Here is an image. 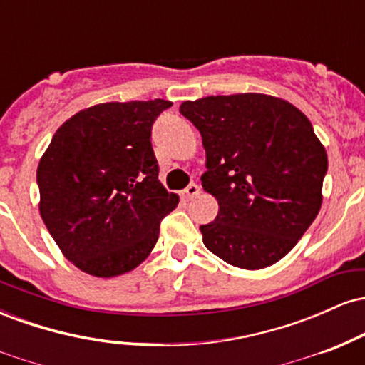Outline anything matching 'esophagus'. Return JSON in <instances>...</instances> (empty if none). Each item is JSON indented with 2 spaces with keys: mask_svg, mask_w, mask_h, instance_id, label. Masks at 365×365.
<instances>
[{
  "mask_svg": "<svg viewBox=\"0 0 365 365\" xmlns=\"http://www.w3.org/2000/svg\"><path fill=\"white\" fill-rule=\"evenodd\" d=\"M199 194H200V187L197 185V183H190V185H188L185 190L182 192V197L185 200H192L194 197H197Z\"/></svg>",
  "mask_w": 365,
  "mask_h": 365,
  "instance_id": "1",
  "label": "esophagus"
}]
</instances>
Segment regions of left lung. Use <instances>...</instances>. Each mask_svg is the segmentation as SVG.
Masks as SVG:
<instances>
[{
	"mask_svg": "<svg viewBox=\"0 0 365 365\" xmlns=\"http://www.w3.org/2000/svg\"><path fill=\"white\" fill-rule=\"evenodd\" d=\"M206 150L202 188L217 216L200 226L204 245L242 269L283 259L316 220L328 154L307 116L274 96L245 92L185 101Z\"/></svg>",
	"mask_w": 365,
	"mask_h": 365,
	"instance_id": "1",
	"label": "left lung"
}]
</instances>
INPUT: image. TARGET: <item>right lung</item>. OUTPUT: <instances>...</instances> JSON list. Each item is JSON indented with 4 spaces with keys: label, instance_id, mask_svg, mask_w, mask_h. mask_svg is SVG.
<instances>
[{
    "label": "right lung",
    "instance_id": "right-lung-1",
    "mask_svg": "<svg viewBox=\"0 0 365 365\" xmlns=\"http://www.w3.org/2000/svg\"><path fill=\"white\" fill-rule=\"evenodd\" d=\"M170 101L101 103L75 113L37 166L39 212L61 254L83 273L115 278L156 245L178 204L158 180L150 127Z\"/></svg>",
    "mask_w": 365,
    "mask_h": 365
}]
</instances>
